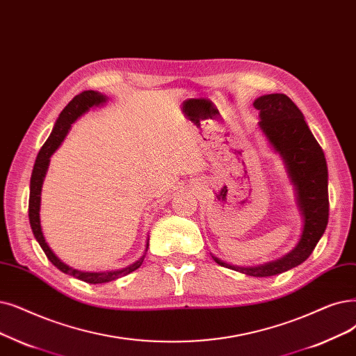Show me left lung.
I'll use <instances>...</instances> for the list:
<instances>
[{
	"instance_id": "8db88e82",
	"label": "left lung",
	"mask_w": 356,
	"mask_h": 356,
	"mask_svg": "<svg viewBox=\"0 0 356 356\" xmlns=\"http://www.w3.org/2000/svg\"><path fill=\"white\" fill-rule=\"evenodd\" d=\"M260 112L259 125L269 143L282 156L292 183L296 184L297 200L304 216V228L296 249L285 257L256 268L221 266L243 272L250 276H272L301 265L310 256L321 238L329 221L327 164L324 152L310 128L307 127L301 111L285 95H266L254 100Z\"/></svg>"
}]
</instances>
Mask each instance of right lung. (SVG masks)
<instances>
[{
  "label": "right lung",
  "instance_id": "obj_1",
  "mask_svg": "<svg viewBox=\"0 0 356 356\" xmlns=\"http://www.w3.org/2000/svg\"><path fill=\"white\" fill-rule=\"evenodd\" d=\"M106 100V97L97 91H83L81 95L75 96L67 106L65 109L60 112L52 134L49 135L48 141L43 144V147L40 148L38 157H36V163L33 167L32 172V179H30V196H29V221H30V227H32L33 236L36 237L38 243L40 244L42 250L44 252V254L48 256V259L52 261V264L59 269L63 270L64 273H70L74 277H79V280L87 282V284H104V282H111L118 280L120 276H125L134 270H136L143 265L144 257L143 256L140 260L135 261L134 265L122 269V270H113V272H81L72 269L70 266H67L65 264H63L55 254L54 252L49 249V245L46 244L42 228H40V220H39V208H40V191H42V183L46 175V170H48V164H49V159L52 154L56 151V148L60 145V143L64 141V138L68 134V129L71 128V125L74 123V120L81 116L84 112H87L91 106H97L100 103H103ZM147 249H148V243H147Z\"/></svg>",
  "mask_w": 356,
  "mask_h": 356
}]
</instances>
